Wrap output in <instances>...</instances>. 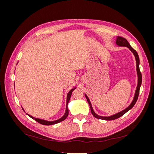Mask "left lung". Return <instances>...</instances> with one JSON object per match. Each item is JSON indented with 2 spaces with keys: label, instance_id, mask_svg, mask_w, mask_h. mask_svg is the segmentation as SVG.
Masks as SVG:
<instances>
[{
  "label": "left lung",
  "instance_id": "left-lung-1",
  "mask_svg": "<svg viewBox=\"0 0 154 154\" xmlns=\"http://www.w3.org/2000/svg\"><path fill=\"white\" fill-rule=\"evenodd\" d=\"M116 45H117L118 46H119V47H126V48H128L130 49V51H131V52L133 53L134 57H135V59H136V71H137V85L136 91H135V94H134L133 100L132 101L131 103L130 104V105L128 107H127V108H126V109H125L124 110H123L122 111L116 113L115 114L112 115V116H101L97 115L95 112L94 111V110H93L92 106L91 105V103L89 98H88V96H87V94H85L86 99H87V100L88 101V104H89L92 114L96 118L100 119L108 120V121L114 120V119H116L120 118L121 116H122L126 112H127L129 110L131 109L132 107L134 106V105L136 104V101L137 100L139 93V89H140V87L141 85V83H142V75H141V72H140V70H139V56H138L137 53L131 47V45H130V44L128 43V42L127 40H126L125 38H123V37H122V36H116Z\"/></svg>",
  "mask_w": 154,
  "mask_h": 154
}]
</instances>
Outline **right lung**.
Returning <instances> with one entry per match:
<instances>
[{"instance_id": "1", "label": "right lung", "mask_w": 154, "mask_h": 154, "mask_svg": "<svg viewBox=\"0 0 154 154\" xmlns=\"http://www.w3.org/2000/svg\"><path fill=\"white\" fill-rule=\"evenodd\" d=\"M14 86H15V85H14ZM75 88H76V87H73L72 89H71L70 90L69 92H68V93H67V100H66V112H65V114H63V116H62V118H60V119H57V120H54V121H48V120H45V119H40V118H35V117H33V116H31V115H29V114H27L26 113V114L27 115H28L30 118H31L32 119H33L34 120H35L36 122H37L38 123H40V124H42V125H54V124H57V123H60V122H62V121H63V120H65L66 119V118H67V116H68V114H69V110H68V106H67V105H68V103H69V100H70V98H71V94H72V91L75 89ZM22 109H23V110L24 111V109L22 108ZM25 112V111H24Z\"/></svg>"}]
</instances>
